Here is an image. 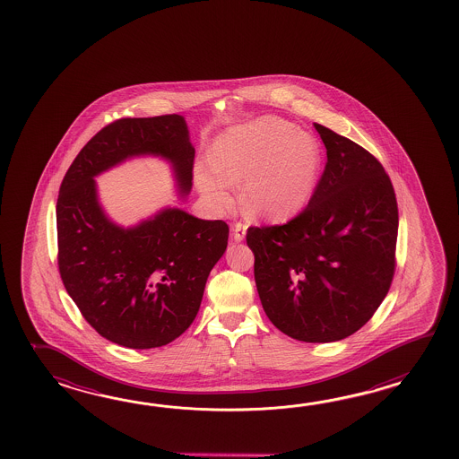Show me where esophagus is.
<instances>
[{
	"instance_id": "1",
	"label": "esophagus",
	"mask_w": 459,
	"mask_h": 459,
	"mask_svg": "<svg viewBox=\"0 0 459 459\" xmlns=\"http://www.w3.org/2000/svg\"><path fill=\"white\" fill-rule=\"evenodd\" d=\"M246 231H247V226L244 225V223H236L233 226V238L236 243H241L244 239V236H246Z\"/></svg>"
}]
</instances>
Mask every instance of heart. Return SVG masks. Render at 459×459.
Segmentation results:
<instances>
[{
    "mask_svg": "<svg viewBox=\"0 0 459 459\" xmlns=\"http://www.w3.org/2000/svg\"><path fill=\"white\" fill-rule=\"evenodd\" d=\"M210 160L213 170L198 167L195 178L213 205H230V186L243 182V204L251 215L283 221L310 204L323 151L312 134L281 117H264L216 137Z\"/></svg>",
    "mask_w": 459,
    "mask_h": 459,
    "instance_id": "obj_1",
    "label": "heart"
}]
</instances>
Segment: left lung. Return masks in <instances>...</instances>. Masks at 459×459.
<instances>
[{
  "label": "left lung",
  "mask_w": 459,
  "mask_h": 459,
  "mask_svg": "<svg viewBox=\"0 0 459 459\" xmlns=\"http://www.w3.org/2000/svg\"><path fill=\"white\" fill-rule=\"evenodd\" d=\"M326 166L310 204L281 226L249 228L264 312L293 340H344L371 320L395 271L399 210L376 157L316 125Z\"/></svg>",
  "instance_id": "obj_1"
}]
</instances>
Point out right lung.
I'll list each match as a JSON object with an SVG mask.
<instances>
[{
    "mask_svg": "<svg viewBox=\"0 0 459 459\" xmlns=\"http://www.w3.org/2000/svg\"><path fill=\"white\" fill-rule=\"evenodd\" d=\"M160 157L177 195L192 190L195 147L186 117H123L88 141L57 198L59 271L97 333L131 350L174 342L195 320L206 279L228 246L221 220L166 206L137 225H117L98 200L95 177L133 157Z\"/></svg>",
    "mask_w": 459,
    "mask_h": 459,
    "instance_id": "add662e5",
    "label": "right lung"
}]
</instances>
